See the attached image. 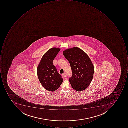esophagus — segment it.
Wrapping results in <instances>:
<instances>
[{"instance_id": "obj_1", "label": "esophagus", "mask_w": 128, "mask_h": 128, "mask_svg": "<svg viewBox=\"0 0 128 128\" xmlns=\"http://www.w3.org/2000/svg\"><path fill=\"white\" fill-rule=\"evenodd\" d=\"M66 73H64V74H62V76H63V77H66Z\"/></svg>"}]
</instances>
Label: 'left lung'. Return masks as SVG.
Segmentation results:
<instances>
[{
	"instance_id": "left-lung-1",
	"label": "left lung",
	"mask_w": 128,
	"mask_h": 128,
	"mask_svg": "<svg viewBox=\"0 0 128 128\" xmlns=\"http://www.w3.org/2000/svg\"><path fill=\"white\" fill-rule=\"evenodd\" d=\"M64 57L70 64L72 75L69 78L72 87L77 91L86 89L93 79L94 66L86 53L78 47L63 52Z\"/></svg>"
}]
</instances>
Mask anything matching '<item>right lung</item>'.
<instances>
[{"mask_svg": "<svg viewBox=\"0 0 128 128\" xmlns=\"http://www.w3.org/2000/svg\"><path fill=\"white\" fill-rule=\"evenodd\" d=\"M60 50L56 48L49 50L43 55L37 67L39 80L43 87L49 91H54L58 88L64 80L53 64Z\"/></svg>", "mask_w": 128, "mask_h": 128, "instance_id": "obj_1", "label": "right lung"}]
</instances>
